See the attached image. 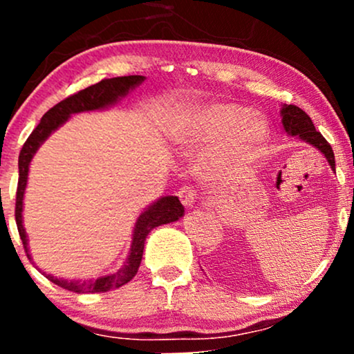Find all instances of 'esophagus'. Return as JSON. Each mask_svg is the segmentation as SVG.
<instances>
[{
	"label": "esophagus",
	"mask_w": 354,
	"mask_h": 354,
	"mask_svg": "<svg viewBox=\"0 0 354 354\" xmlns=\"http://www.w3.org/2000/svg\"><path fill=\"white\" fill-rule=\"evenodd\" d=\"M178 196H180V200L183 205L186 206V208H193L194 203H196V189L193 188V186H181L180 191H178Z\"/></svg>",
	"instance_id": "obj_1"
}]
</instances>
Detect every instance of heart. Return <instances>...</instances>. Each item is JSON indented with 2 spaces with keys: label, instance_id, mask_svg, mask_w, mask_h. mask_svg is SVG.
<instances>
[{
  "label": "heart",
  "instance_id": "heart-1",
  "mask_svg": "<svg viewBox=\"0 0 354 354\" xmlns=\"http://www.w3.org/2000/svg\"><path fill=\"white\" fill-rule=\"evenodd\" d=\"M181 136L188 143L218 140L208 165L219 168L250 156L266 140L268 124L243 104L209 103L189 113L181 126Z\"/></svg>",
  "mask_w": 354,
  "mask_h": 354
}]
</instances>
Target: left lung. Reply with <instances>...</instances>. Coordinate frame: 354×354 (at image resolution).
<instances>
[{"label":"left lung","mask_w":354,"mask_h":354,"mask_svg":"<svg viewBox=\"0 0 354 354\" xmlns=\"http://www.w3.org/2000/svg\"><path fill=\"white\" fill-rule=\"evenodd\" d=\"M283 126L290 135L299 136L301 140L306 141L319 149L321 153L326 156L328 163L335 169V153H333L331 145L324 140V136L319 131H316L315 124H313L311 118L303 111L301 108L295 106V104H284L281 109Z\"/></svg>","instance_id":"obj_1"}]
</instances>
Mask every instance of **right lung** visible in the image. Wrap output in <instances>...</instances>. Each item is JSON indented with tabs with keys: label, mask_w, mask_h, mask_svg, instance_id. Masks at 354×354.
Listing matches in <instances>:
<instances>
[{
	"label": "right lung",
	"mask_w": 354,
	"mask_h": 354,
	"mask_svg": "<svg viewBox=\"0 0 354 354\" xmlns=\"http://www.w3.org/2000/svg\"><path fill=\"white\" fill-rule=\"evenodd\" d=\"M145 80V76L133 75V76H118V78H109V80H101L100 83L88 86L81 91L75 93V95L68 96L63 101H59L58 104H55L51 109H48L44 113L39 124L36 126L28 140L24 141L21 151H19V160H18V168H19V178H18V188H16V206H15V218H16V226H18L19 238H21L24 251L28 254V241H26V233L23 228V194L24 188H26L28 181V169H30L31 158L36 153V149L39 148V145L51 135V131H55L58 126H61L64 121L68 120L71 115L81 111H93V109H100L113 104L118 101L121 96H124L126 93L131 88L138 86L141 81ZM185 213V208L178 200L176 196H165L160 201H156L154 205L149 206L148 209L138 218L135 233H133V243H131V251H129L128 261L124 263V266L121 270H118L116 273L104 276V278H98L95 281H66V279L55 278V276L48 274L46 278L51 283L58 284V286L64 288L68 291H75V293H106L109 290H115L131 281L138 273V268H140L141 258H143V250H145V241L148 233L156 226L166 225V223H171L180 219ZM30 256V254H28Z\"/></svg>",
	"instance_id": "add662e5"
}]
</instances>
